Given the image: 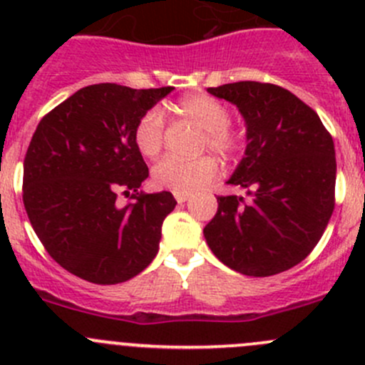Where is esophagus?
Returning <instances> with one entry per match:
<instances>
[{
    "label": "esophagus",
    "instance_id": "34e87169",
    "mask_svg": "<svg viewBox=\"0 0 365 365\" xmlns=\"http://www.w3.org/2000/svg\"><path fill=\"white\" fill-rule=\"evenodd\" d=\"M175 197H176V201H178V203H185V201L189 200V197H190V194H185V192H176V194H175Z\"/></svg>",
    "mask_w": 365,
    "mask_h": 365
}]
</instances>
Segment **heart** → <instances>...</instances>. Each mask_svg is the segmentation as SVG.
Returning a JSON list of instances; mask_svg holds the SVG:
<instances>
[{
    "instance_id": "b5f03b06",
    "label": "heart",
    "mask_w": 365,
    "mask_h": 365,
    "mask_svg": "<svg viewBox=\"0 0 365 365\" xmlns=\"http://www.w3.org/2000/svg\"><path fill=\"white\" fill-rule=\"evenodd\" d=\"M176 113L187 118L205 130L203 148L217 153L222 159H231L240 153V135L235 134L230 125V111L222 102L205 93H192L176 102ZM135 148L141 155L153 159L164 146V120L157 109L143 113L134 127ZM219 168L212 157L200 159H178L165 157L153 168V182L157 187L171 192L190 194L206 185Z\"/></svg>"
}]
</instances>
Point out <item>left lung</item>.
<instances>
[{
    "mask_svg": "<svg viewBox=\"0 0 365 365\" xmlns=\"http://www.w3.org/2000/svg\"><path fill=\"white\" fill-rule=\"evenodd\" d=\"M238 108L245 155L230 185L249 196H219L206 244L226 267L251 277L281 274L309 256L334 212L336 150L319 116L292 91L240 81L208 88Z\"/></svg>",
    "mask_w": 365,
    "mask_h": 365,
    "instance_id": "obj_1",
    "label": "left lung"
}]
</instances>
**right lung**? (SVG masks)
Wrapping results in <instances>:
<instances>
[{
    "label": "right lung",
    "instance_id": "1",
    "mask_svg": "<svg viewBox=\"0 0 365 365\" xmlns=\"http://www.w3.org/2000/svg\"><path fill=\"white\" fill-rule=\"evenodd\" d=\"M173 90L91 84L36 127L24 159V208L46 251L70 274L118 284L157 256L162 222L176 201L165 190L138 192L148 165L135 148L134 127ZM118 192L135 203L118 205Z\"/></svg>",
    "mask_w": 365,
    "mask_h": 365
}]
</instances>
